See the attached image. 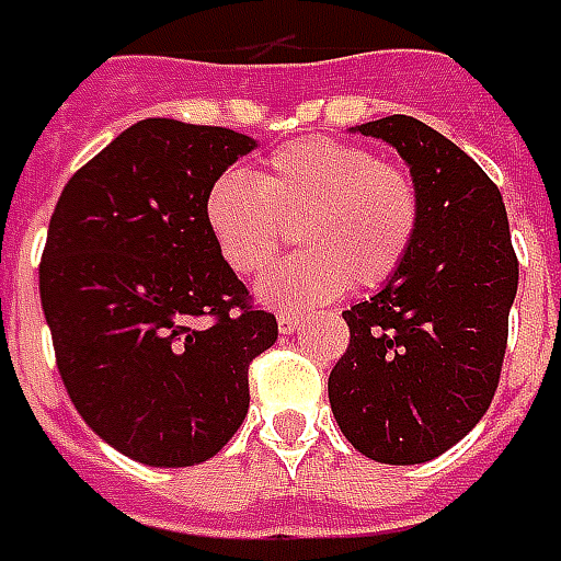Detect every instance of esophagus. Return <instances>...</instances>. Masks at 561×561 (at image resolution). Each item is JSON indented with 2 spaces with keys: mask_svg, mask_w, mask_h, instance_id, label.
Masks as SVG:
<instances>
[{
  "mask_svg": "<svg viewBox=\"0 0 561 561\" xmlns=\"http://www.w3.org/2000/svg\"><path fill=\"white\" fill-rule=\"evenodd\" d=\"M276 323H279V333L282 335H291L294 330H297V327H300V323H302V318H300V314L282 312L279 318H276Z\"/></svg>",
  "mask_w": 561,
  "mask_h": 561,
  "instance_id": "esophagus-1",
  "label": "esophagus"
}]
</instances>
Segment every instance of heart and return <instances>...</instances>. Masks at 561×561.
I'll list each match as a JSON object with an SVG mask.
<instances>
[{
	"mask_svg": "<svg viewBox=\"0 0 561 561\" xmlns=\"http://www.w3.org/2000/svg\"><path fill=\"white\" fill-rule=\"evenodd\" d=\"M205 222L228 267L252 276L297 226L302 252L259 282L276 309H312L354 282L380 288L404 267L422 226V190L404 165L342 139H300L273 151L259 181L240 169L214 178Z\"/></svg>",
	"mask_w": 561,
	"mask_h": 561,
	"instance_id": "b5f03b06",
	"label": "heart"
}]
</instances>
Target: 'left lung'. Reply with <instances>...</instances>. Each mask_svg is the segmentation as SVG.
<instances>
[{"label": "left lung", "instance_id": "obj_1", "mask_svg": "<svg viewBox=\"0 0 561 561\" xmlns=\"http://www.w3.org/2000/svg\"><path fill=\"white\" fill-rule=\"evenodd\" d=\"M396 148L422 190L416 247L342 318L351 342L330 371L347 443L380 463H425L476 428L500 383L517 255L491 178L410 115L359 127Z\"/></svg>", "mask_w": 561, "mask_h": 561}]
</instances>
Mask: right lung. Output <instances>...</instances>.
<instances>
[{"label":"right lung","instance_id":"add662e5","mask_svg":"<svg viewBox=\"0 0 561 561\" xmlns=\"http://www.w3.org/2000/svg\"><path fill=\"white\" fill-rule=\"evenodd\" d=\"M255 139L145 118L73 172L49 217L41 306L73 408L148 467H193L234 437L249 365L276 342L210 240L205 196Z\"/></svg>","mask_w":561,"mask_h":561}]
</instances>
